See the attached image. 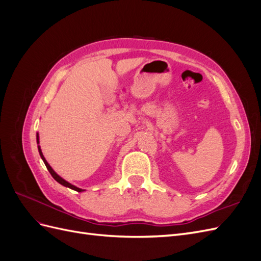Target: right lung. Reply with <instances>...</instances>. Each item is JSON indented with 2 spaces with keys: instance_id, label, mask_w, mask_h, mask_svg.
I'll list each match as a JSON object with an SVG mask.
<instances>
[{
  "instance_id": "obj_1",
  "label": "right lung",
  "mask_w": 261,
  "mask_h": 261,
  "mask_svg": "<svg viewBox=\"0 0 261 261\" xmlns=\"http://www.w3.org/2000/svg\"><path fill=\"white\" fill-rule=\"evenodd\" d=\"M37 143L39 144L38 134H37ZM38 149H39V153H40V156L42 158V160H43V162H44V164H45L46 169H48V171L50 172V174L52 175V177H53L55 180L59 181V183H60L61 185H63V186H66V187H68V188H72V189H74V191H76V192H84V189H82V188H78V187H76V186H74V185H72V184H69L68 181H66L65 179H63L61 176H59V175L57 174V173H55V172L53 171V169L50 167L49 163L46 162V160L44 159V156H43V154H42V152H41V149H40V147L38 146Z\"/></svg>"
}]
</instances>
